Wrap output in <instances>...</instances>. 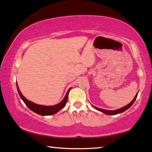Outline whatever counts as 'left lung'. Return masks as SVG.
I'll list each match as a JSON object with an SVG mask.
<instances>
[{
  "label": "left lung",
  "mask_w": 152,
  "mask_h": 152,
  "mask_svg": "<svg viewBox=\"0 0 152 152\" xmlns=\"http://www.w3.org/2000/svg\"><path fill=\"white\" fill-rule=\"evenodd\" d=\"M137 95H138V92L137 94H136V96H134V99L132 101V102L129 103V104H127V105H125V106L121 107V108L120 109H117V110H103V109H102V108H99V107H96L95 106H94V105H92L94 108L97 110H99L101 112H102L103 113H104L105 114H108V115H115V114H119V113H124V111L127 110V109L129 108L132 105V104L134 103L136 97H137Z\"/></svg>",
  "instance_id": "left-lung-1"
}]
</instances>
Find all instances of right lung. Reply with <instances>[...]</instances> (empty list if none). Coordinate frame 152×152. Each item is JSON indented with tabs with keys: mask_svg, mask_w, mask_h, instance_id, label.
Returning <instances> with one entry per match:
<instances>
[{
	"mask_svg": "<svg viewBox=\"0 0 152 152\" xmlns=\"http://www.w3.org/2000/svg\"><path fill=\"white\" fill-rule=\"evenodd\" d=\"M16 86H17L18 92L19 95L20 96L22 99H23L24 103H25L26 105H27L31 110H32L33 112H34V113H36L42 116L52 115V114L57 113L58 111H60V110L62 109L63 107L65 106L66 103L67 102L68 94H69V92L70 91V90H71V88L69 89V91H67L66 94V96H64V99L61 101L60 103H58V104L55 105H51V106H46V105H38L34 103L29 102V101L27 100V99L23 95V94H22L21 92L20 91L18 86L17 83H16Z\"/></svg>",
	"mask_w": 152,
	"mask_h": 152,
	"instance_id": "add662e5",
	"label": "right lung"
}]
</instances>
